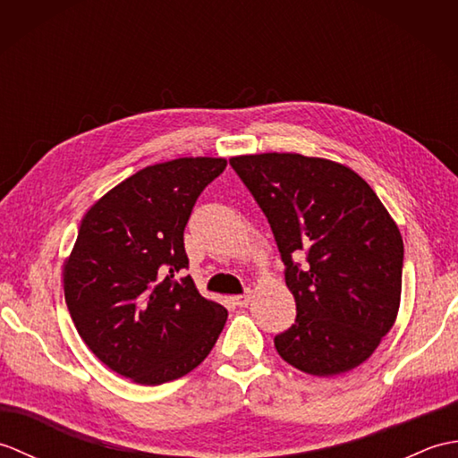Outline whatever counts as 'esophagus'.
I'll list each match as a JSON object with an SVG mask.
<instances>
[{
    "mask_svg": "<svg viewBox=\"0 0 458 458\" xmlns=\"http://www.w3.org/2000/svg\"><path fill=\"white\" fill-rule=\"evenodd\" d=\"M232 301H234L236 307H248L251 303V291H248V293H242V295L232 297Z\"/></svg>",
    "mask_w": 458,
    "mask_h": 458,
    "instance_id": "esophagus-1",
    "label": "esophagus"
}]
</instances>
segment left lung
Masks as SVG:
<instances>
[{"instance_id": "left-lung-1", "label": "left lung", "mask_w": 458, "mask_h": 458, "mask_svg": "<svg viewBox=\"0 0 458 458\" xmlns=\"http://www.w3.org/2000/svg\"><path fill=\"white\" fill-rule=\"evenodd\" d=\"M230 165L267 216L295 297V325L274 338L277 354L318 377L366 362L402 301L403 240L390 212L343 163L256 153Z\"/></svg>"}]
</instances>
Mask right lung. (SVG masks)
I'll use <instances>...</instances> for the list:
<instances>
[{
	"label": "right lung",
	"mask_w": 458,
	"mask_h": 458,
	"mask_svg": "<svg viewBox=\"0 0 458 458\" xmlns=\"http://www.w3.org/2000/svg\"><path fill=\"white\" fill-rule=\"evenodd\" d=\"M224 157L155 163L115 184L84 214L64 261L66 307L84 344L133 384L182 377L208 356L228 310L204 299L182 232Z\"/></svg>",
	"instance_id": "1"
}]
</instances>
